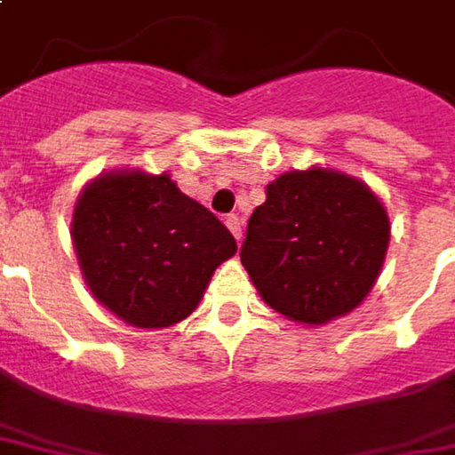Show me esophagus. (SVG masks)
<instances>
[{"label":"esophagus","mask_w":455,"mask_h":455,"mask_svg":"<svg viewBox=\"0 0 455 455\" xmlns=\"http://www.w3.org/2000/svg\"><path fill=\"white\" fill-rule=\"evenodd\" d=\"M225 225L230 228V233L235 235V240H240V235H243V220H240L237 215H228V218H225Z\"/></svg>","instance_id":"obj_1"}]
</instances>
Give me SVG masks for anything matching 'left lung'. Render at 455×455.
<instances>
[{"instance_id": "8db88e82", "label": "left lung", "mask_w": 455, "mask_h": 455, "mask_svg": "<svg viewBox=\"0 0 455 455\" xmlns=\"http://www.w3.org/2000/svg\"><path fill=\"white\" fill-rule=\"evenodd\" d=\"M391 225L363 182L331 170L285 172L250 215L240 260L267 306L320 325L346 315L376 283Z\"/></svg>"}]
</instances>
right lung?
Instances as JSON below:
<instances>
[{
    "instance_id": "add662e5",
    "label": "right lung",
    "mask_w": 455,
    "mask_h": 455,
    "mask_svg": "<svg viewBox=\"0 0 455 455\" xmlns=\"http://www.w3.org/2000/svg\"><path fill=\"white\" fill-rule=\"evenodd\" d=\"M72 240L94 298L137 328H164L197 307L237 243L170 175L112 172L75 207Z\"/></svg>"
}]
</instances>
